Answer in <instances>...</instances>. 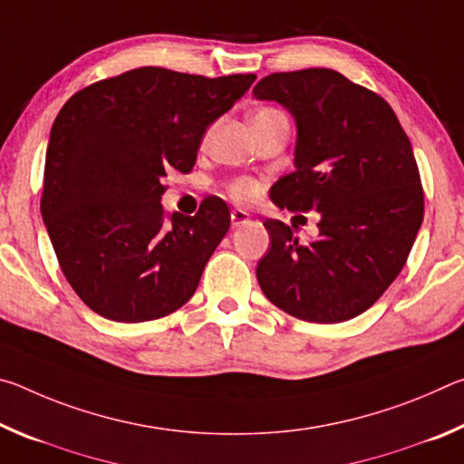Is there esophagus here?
Returning a JSON list of instances; mask_svg holds the SVG:
<instances>
[{
	"label": "esophagus",
	"mask_w": 464,
	"mask_h": 464,
	"mask_svg": "<svg viewBox=\"0 0 464 464\" xmlns=\"http://www.w3.org/2000/svg\"><path fill=\"white\" fill-rule=\"evenodd\" d=\"M249 223V215L246 213V210H241V208H233L231 210V225L233 227H243V225H247Z\"/></svg>",
	"instance_id": "1"
}]
</instances>
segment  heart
<instances>
[{
	"mask_svg": "<svg viewBox=\"0 0 464 464\" xmlns=\"http://www.w3.org/2000/svg\"><path fill=\"white\" fill-rule=\"evenodd\" d=\"M274 108H262V110H257L256 114H262V112H272ZM229 192H231V196L235 200H241V202H246V200H251L256 196V192H257V186H256V182L254 179H249V178H239V179H235V182H231L229 184Z\"/></svg>",
	"mask_w": 464,
	"mask_h": 464,
	"instance_id": "b5f03b06",
	"label": "heart"
}]
</instances>
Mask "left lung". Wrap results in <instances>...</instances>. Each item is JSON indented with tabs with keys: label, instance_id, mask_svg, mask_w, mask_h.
Here are the masks:
<instances>
[{
	"label": "left lung",
	"instance_id": "left-lung-1",
	"mask_svg": "<svg viewBox=\"0 0 464 464\" xmlns=\"http://www.w3.org/2000/svg\"><path fill=\"white\" fill-rule=\"evenodd\" d=\"M296 122L295 171L270 188L280 208L317 210L319 237L298 241L268 218L256 276L268 301L311 324H340L379 301L403 270L423 221L420 169L379 93L334 69L272 73L254 88Z\"/></svg>",
	"mask_w": 464,
	"mask_h": 464
}]
</instances>
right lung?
Here are the masks:
<instances>
[{
	"label": "right lung",
	"instance_id": "right-lung-1",
	"mask_svg": "<svg viewBox=\"0 0 464 464\" xmlns=\"http://www.w3.org/2000/svg\"><path fill=\"white\" fill-rule=\"evenodd\" d=\"M254 82V73L210 80L139 67L61 108L41 213L63 274L93 313L143 324L190 301L231 215L225 200L207 196L194 217H168L163 178L194 168L208 124Z\"/></svg>",
	"mask_w": 464,
	"mask_h": 464
}]
</instances>
